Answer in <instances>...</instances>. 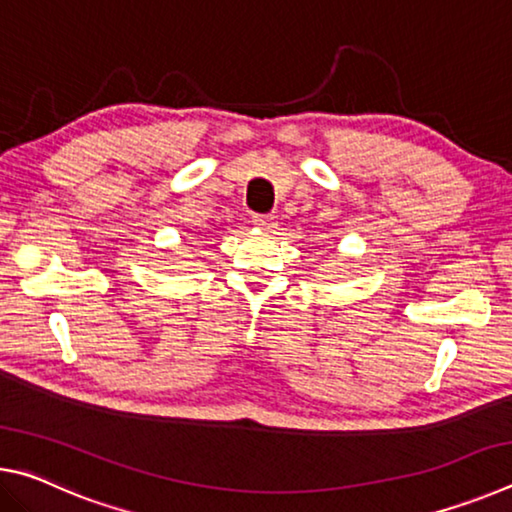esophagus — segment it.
I'll list each match as a JSON object with an SVG mask.
<instances>
[{
    "label": "esophagus",
    "instance_id": "1",
    "mask_svg": "<svg viewBox=\"0 0 512 512\" xmlns=\"http://www.w3.org/2000/svg\"><path fill=\"white\" fill-rule=\"evenodd\" d=\"M253 223L262 230H271V228H275V216L273 214H255Z\"/></svg>",
    "mask_w": 512,
    "mask_h": 512
}]
</instances>
